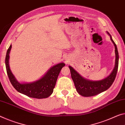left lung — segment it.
Here are the masks:
<instances>
[{
	"instance_id": "obj_1",
	"label": "left lung",
	"mask_w": 125,
	"mask_h": 125,
	"mask_svg": "<svg viewBox=\"0 0 125 125\" xmlns=\"http://www.w3.org/2000/svg\"><path fill=\"white\" fill-rule=\"evenodd\" d=\"M107 33L110 36L111 40L115 45V54H116L115 66L112 72L109 76L101 80L92 81L82 77L72 66H69L70 70L71 76L74 82L76 91L79 94L84 97H92L106 91L112 85L116 78L118 66V52L117 46L114 40H112L111 34L108 32Z\"/></svg>"
}]
</instances>
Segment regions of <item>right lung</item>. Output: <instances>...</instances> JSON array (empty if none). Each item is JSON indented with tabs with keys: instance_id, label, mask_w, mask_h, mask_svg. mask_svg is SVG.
<instances>
[{
	"instance_id": "1",
	"label": "right lung",
	"mask_w": 125,
	"mask_h": 125,
	"mask_svg": "<svg viewBox=\"0 0 125 125\" xmlns=\"http://www.w3.org/2000/svg\"><path fill=\"white\" fill-rule=\"evenodd\" d=\"M11 45L9 46L5 57V66L9 80L15 89L20 93L29 97L37 99L49 97L52 93L57 79L62 68L65 66L63 62L55 65L49 69L43 77L39 80L29 83H20L15 78L9 65V53Z\"/></svg>"
}]
</instances>
